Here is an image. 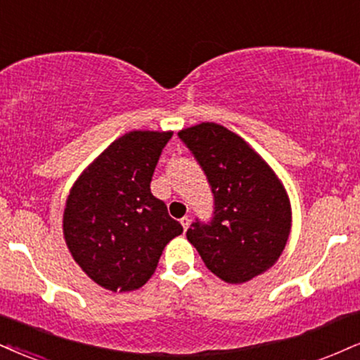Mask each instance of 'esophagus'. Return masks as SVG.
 Instances as JSON below:
<instances>
[{
	"mask_svg": "<svg viewBox=\"0 0 360 360\" xmlns=\"http://www.w3.org/2000/svg\"><path fill=\"white\" fill-rule=\"evenodd\" d=\"M189 223H191V219L188 218V216H184V218H181V224H183V228H184V231L186 229L189 228Z\"/></svg>",
	"mask_w": 360,
	"mask_h": 360,
	"instance_id": "esophagus-1",
	"label": "esophagus"
}]
</instances>
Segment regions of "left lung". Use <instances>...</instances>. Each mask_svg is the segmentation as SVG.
<instances>
[{
  "label": "left lung",
  "instance_id": "1",
  "mask_svg": "<svg viewBox=\"0 0 360 360\" xmlns=\"http://www.w3.org/2000/svg\"><path fill=\"white\" fill-rule=\"evenodd\" d=\"M177 136L214 194L213 219L193 223L186 233L189 243L226 283L265 274L283 253L292 229V206L280 177L243 137L223 125L201 122Z\"/></svg>",
  "mask_w": 360,
  "mask_h": 360
}]
</instances>
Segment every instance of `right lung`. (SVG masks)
<instances>
[{"label":"right lung","instance_id":"1","mask_svg":"<svg viewBox=\"0 0 360 360\" xmlns=\"http://www.w3.org/2000/svg\"><path fill=\"white\" fill-rule=\"evenodd\" d=\"M172 132L131 131L115 139L75 181L65 202L63 238L85 275L110 292L147 283L183 226L153 196L155 164Z\"/></svg>","mask_w":360,"mask_h":360}]
</instances>
